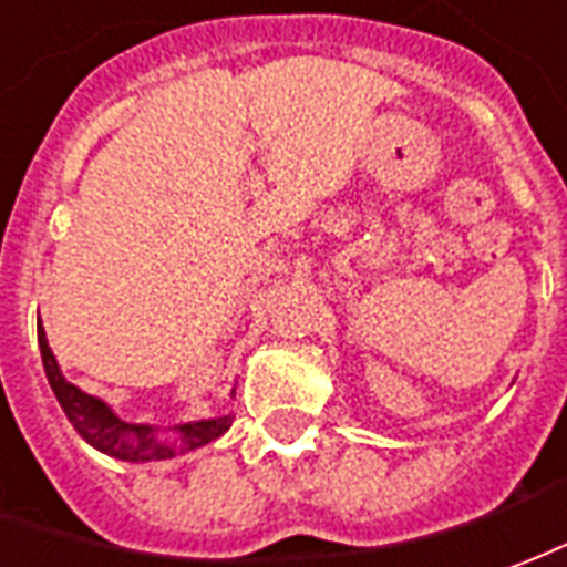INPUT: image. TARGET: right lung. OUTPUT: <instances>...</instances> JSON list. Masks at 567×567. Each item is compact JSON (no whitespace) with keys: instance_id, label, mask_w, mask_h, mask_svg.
Masks as SVG:
<instances>
[{"instance_id":"add662e5","label":"right lung","mask_w":567,"mask_h":567,"mask_svg":"<svg viewBox=\"0 0 567 567\" xmlns=\"http://www.w3.org/2000/svg\"><path fill=\"white\" fill-rule=\"evenodd\" d=\"M39 350L41 362H44V374L51 383L56 402L69 416V423L74 425V432L84 437L90 447H96L99 453H105L120 462H163L177 453H187V450H198L217 441V437L233 425V416H208V420H193V423H177L163 429L159 425L147 423H126L114 414V408L105 404L96 395H90L81 386H74L72 380H65L60 371V362L53 357L51 344H48V334L39 320ZM235 395V390H233Z\"/></svg>"}]
</instances>
